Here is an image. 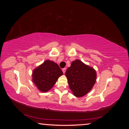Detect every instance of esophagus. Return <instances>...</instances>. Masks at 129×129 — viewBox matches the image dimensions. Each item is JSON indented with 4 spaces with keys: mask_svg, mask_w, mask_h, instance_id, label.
Here are the masks:
<instances>
[{
    "mask_svg": "<svg viewBox=\"0 0 129 129\" xmlns=\"http://www.w3.org/2000/svg\"><path fill=\"white\" fill-rule=\"evenodd\" d=\"M66 69H67L66 68H63V69H62V72L64 73H65V72H66Z\"/></svg>",
    "mask_w": 129,
    "mask_h": 129,
    "instance_id": "esophagus-1",
    "label": "esophagus"
}]
</instances>
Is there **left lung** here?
Wrapping results in <instances>:
<instances>
[{
    "mask_svg": "<svg viewBox=\"0 0 129 129\" xmlns=\"http://www.w3.org/2000/svg\"><path fill=\"white\" fill-rule=\"evenodd\" d=\"M65 76L74 95L77 97L86 95L94 85L97 74L93 68L76 60L67 69Z\"/></svg>",
    "mask_w": 129,
    "mask_h": 129,
    "instance_id": "8db88e82",
    "label": "left lung"
}]
</instances>
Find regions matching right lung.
Returning a JSON list of instances; mask_svg holds the SVG:
<instances>
[{
  "label": "right lung",
  "instance_id": "right-lung-1",
  "mask_svg": "<svg viewBox=\"0 0 129 129\" xmlns=\"http://www.w3.org/2000/svg\"><path fill=\"white\" fill-rule=\"evenodd\" d=\"M62 72L58 64L46 60L32 72V81L41 92H47L55 84Z\"/></svg>",
  "mask_w": 129,
  "mask_h": 129
}]
</instances>
